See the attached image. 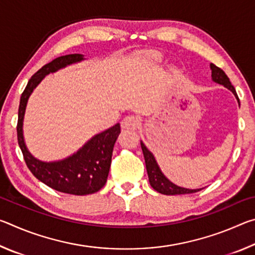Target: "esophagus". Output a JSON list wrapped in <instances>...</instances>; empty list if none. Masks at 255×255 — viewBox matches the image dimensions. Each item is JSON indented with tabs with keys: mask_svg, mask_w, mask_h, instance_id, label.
I'll return each mask as SVG.
<instances>
[{
	"mask_svg": "<svg viewBox=\"0 0 255 255\" xmlns=\"http://www.w3.org/2000/svg\"><path fill=\"white\" fill-rule=\"evenodd\" d=\"M139 125V120L136 116L129 115L122 120V128L124 129H136Z\"/></svg>",
	"mask_w": 255,
	"mask_h": 255,
	"instance_id": "esophagus-1",
	"label": "esophagus"
}]
</instances>
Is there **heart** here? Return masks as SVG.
I'll use <instances>...</instances> for the list:
<instances>
[{"instance_id": "heart-1", "label": "heart", "mask_w": 255, "mask_h": 255, "mask_svg": "<svg viewBox=\"0 0 255 255\" xmlns=\"http://www.w3.org/2000/svg\"><path fill=\"white\" fill-rule=\"evenodd\" d=\"M149 56H150V57H152L153 59H155V60H159V59H161V56H159V55L156 54V53L149 54Z\"/></svg>"}]
</instances>
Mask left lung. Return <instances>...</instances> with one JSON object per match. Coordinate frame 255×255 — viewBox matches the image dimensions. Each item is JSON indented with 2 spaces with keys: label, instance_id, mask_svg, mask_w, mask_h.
Segmentation results:
<instances>
[{
  "label": "left lung",
  "instance_id": "1",
  "mask_svg": "<svg viewBox=\"0 0 255 255\" xmlns=\"http://www.w3.org/2000/svg\"><path fill=\"white\" fill-rule=\"evenodd\" d=\"M210 68H211V77H213V81L216 82V83L224 85L228 90H231V91L234 93V96L236 97L237 100H239V97H237L234 86L232 85L230 79H228V76L225 74V72H224L222 68L214 65V64H210ZM140 146H141V149H143L149 184L152 185V188L154 190H156L157 192L162 193V195H167V196L185 195V193H195V192L200 191L201 189H185V188L178 187V185L172 183L170 180H167L165 176H164L162 171L159 170L157 163L155 161L154 155L150 153L147 148H146V146L144 145L143 141H140Z\"/></svg>",
  "mask_w": 255,
  "mask_h": 255
}]
</instances>
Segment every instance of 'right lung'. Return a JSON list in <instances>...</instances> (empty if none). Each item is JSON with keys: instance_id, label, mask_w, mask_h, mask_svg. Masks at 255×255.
<instances>
[{"instance_id": "obj_1", "label": "right lung", "mask_w": 255, "mask_h": 255, "mask_svg": "<svg viewBox=\"0 0 255 255\" xmlns=\"http://www.w3.org/2000/svg\"><path fill=\"white\" fill-rule=\"evenodd\" d=\"M83 59V55L81 54L60 56L34 73L21 94L16 125L18 143L31 173L51 189L76 196L94 193L106 184L110 170L112 150L120 133V125L116 124L107 130L98 133L72 156L57 162H42L30 154L24 144L22 126L28 99L41 80L49 73Z\"/></svg>"}]
</instances>
